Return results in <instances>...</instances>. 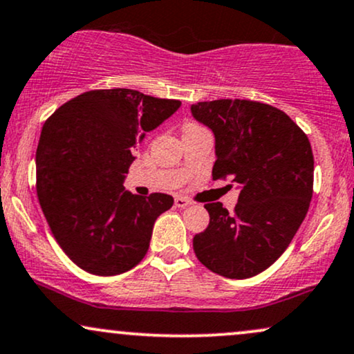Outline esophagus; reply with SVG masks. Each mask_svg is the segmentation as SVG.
<instances>
[{
	"label": "esophagus",
	"mask_w": 354,
	"mask_h": 354,
	"mask_svg": "<svg viewBox=\"0 0 354 354\" xmlns=\"http://www.w3.org/2000/svg\"><path fill=\"white\" fill-rule=\"evenodd\" d=\"M191 203L189 199H186V198H183V196H176V198H174V206L176 207H181V209H185V207H188V206H191Z\"/></svg>",
	"instance_id": "1"
}]
</instances>
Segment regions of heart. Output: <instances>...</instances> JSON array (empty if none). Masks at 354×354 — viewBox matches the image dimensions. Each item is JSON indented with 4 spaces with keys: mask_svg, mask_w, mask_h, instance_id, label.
Listing matches in <instances>:
<instances>
[{
    "mask_svg": "<svg viewBox=\"0 0 354 354\" xmlns=\"http://www.w3.org/2000/svg\"><path fill=\"white\" fill-rule=\"evenodd\" d=\"M188 127H196V125H188Z\"/></svg>",
    "mask_w": 354,
    "mask_h": 354,
    "instance_id": "1",
    "label": "heart"
}]
</instances>
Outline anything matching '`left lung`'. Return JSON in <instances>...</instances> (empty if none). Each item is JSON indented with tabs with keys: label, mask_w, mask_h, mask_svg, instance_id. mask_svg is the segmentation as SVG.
<instances>
[{
	"label": "left lung",
	"mask_w": 354,
	"mask_h": 354,
	"mask_svg": "<svg viewBox=\"0 0 354 354\" xmlns=\"http://www.w3.org/2000/svg\"><path fill=\"white\" fill-rule=\"evenodd\" d=\"M191 113L214 133V180L239 189L236 209L207 203L209 225L193 247L203 266L249 279L274 263L304 223L313 194V153L282 110L254 100L198 102Z\"/></svg>",
	"instance_id": "8db88e82"
}]
</instances>
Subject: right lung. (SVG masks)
<instances>
[{"label":"right lung","mask_w":354,"mask_h":354,"mask_svg":"<svg viewBox=\"0 0 354 354\" xmlns=\"http://www.w3.org/2000/svg\"><path fill=\"white\" fill-rule=\"evenodd\" d=\"M181 107L130 88L80 93L59 107L36 151L37 198L55 241L75 266L118 275L142 262L169 194L123 188L136 143Z\"/></svg>","instance_id":"add662e5"}]
</instances>
